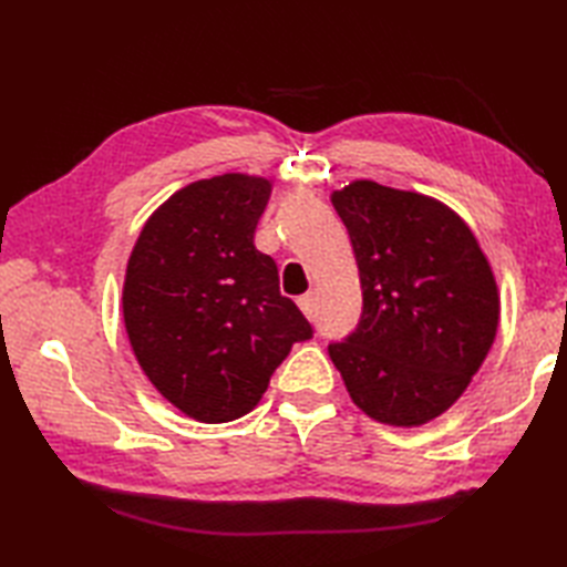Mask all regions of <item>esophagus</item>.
Returning a JSON list of instances; mask_svg holds the SVG:
<instances>
[{
  "label": "esophagus",
  "mask_w": 567,
  "mask_h": 567,
  "mask_svg": "<svg viewBox=\"0 0 567 567\" xmlns=\"http://www.w3.org/2000/svg\"><path fill=\"white\" fill-rule=\"evenodd\" d=\"M297 305H299V309L305 311V315L311 319L315 317V307H317V295L315 292H307V295H302L297 299Z\"/></svg>",
  "instance_id": "esophagus-1"
}]
</instances>
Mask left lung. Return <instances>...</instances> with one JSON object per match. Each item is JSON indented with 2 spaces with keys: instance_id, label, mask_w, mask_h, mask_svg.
Wrapping results in <instances>:
<instances>
[{
  "instance_id": "left-lung-1",
  "label": "left lung",
  "mask_w": 567,
  "mask_h": 567,
  "mask_svg": "<svg viewBox=\"0 0 567 567\" xmlns=\"http://www.w3.org/2000/svg\"><path fill=\"white\" fill-rule=\"evenodd\" d=\"M331 204L351 236L363 311L329 355L368 416L426 424L489 353L499 321L495 275L465 221L436 199L358 179Z\"/></svg>"
}]
</instances>
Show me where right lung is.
I'll return each instance as SVG.
<instances>
[{"mask_svg":"<svg viewBox=\"0 0 567 567\" xmlns=\"http://www.w3.org/2000/svg\"><path fill=\"white\" fill-rule=\"evenodd\" d=\"M262 177L192 183L143 226L128 258L124 323L138 365L167 402L224 424L248 414L292 343L315 336L252 246L270 199Z\"/></svg>","mask_w":567,"mask_h":567,"instance_id":"obj_1","label":"right lung"}]
</instances>
